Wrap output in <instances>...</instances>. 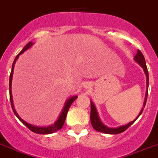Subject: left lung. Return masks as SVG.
Segmentation results:
<instances>
[{
    "label": "left lung",
    "mask_w": 158,
    "mask_h": 158,
    "mask_svg": "<svg viewBox=\"0 0 158 158\" xmlns=\"http://www.w3.org/2000/svg\"><path fill=\"white\" fill-rule=\"evenodd\" d=\"M134 60H135L136 62H137L142 67L143 69L144 72H145V75H146V80H147V91H146V95H145V102H144V107L145 106V103H146V99H147V96H148V86H149V73H148V69H147V66L146 64H145V57H144L142 52L140 50H137V54L134 56ZM143 109L140 112L139 115L137 116V118H136L135 120H133V121L129 122V123L126 124L125 125H121V126H119L118 128H109L107 126L104 125L102 123L101 120H100L99 117H98V112H97V110H96L95 106L94 105L92 102H91V112H90V120H91V124H92V126L94 127V129H96L97 131L98 132H102V133H108V134H118V133H121L122 132H124L125 130L128 129V128L132 125V124L136 121V120L138 118L140 115L141 114L142 111H143Z\"/></svg>",
    "instance_id": "8db88e82"
}]
</instances>
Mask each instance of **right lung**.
Segmentation results:
<instances>
[{"instance_id": "1", "label": "right lung", "mask_w": 158, "mask_h": 158, "mask_svg": "<svg viewBox=\"0 0 158 158\" xmlns=\"http://www.w3.org/2000/svg\"><path fill=\"white\" fill-rule=\"evenodd\" d=\"M33 44V43L32 42V41L28 43V44H27L23 48L22 50L20 52V53L16 56V58L14 59V61H13V66H12L11 73H10V77H9V98H10V102H11V106H12V109H13V113H14L15 115L17 116V118H18V119L20 120V121H21L24 125H26L27 127L29 128L31 131H33V133H38V134H49V133H55V132L56 131H58V130H60V129L62 128L63 125H64V121H65L66 115H67V113H68L69 111V107L71 106L72 103L77 99V96H73V97H72V98H69V99L67 100V102H66L65 105H64V109H63L61 114H60V115L59 116L58 119L55 121V123L53 124V125H49V126H47V127H38V126H35V125H30V124L27 123L26 121H25L24 120H22L20 117H19L18 114H17V112H16V110H14V106H13V97H12L11 87H12V79H13V69H14V65H15V63H16V60H17L19 56H20L21 54H22L23 52H25V51H26L28 48H30Z\"/></svg>"}]
</instances>
